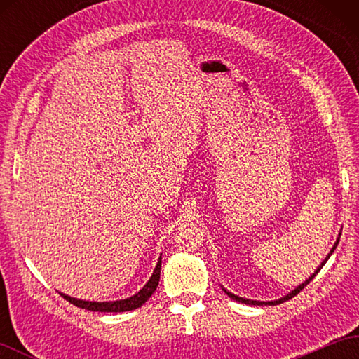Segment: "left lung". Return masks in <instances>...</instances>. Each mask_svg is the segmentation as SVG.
<instances>
[{"label":"left lung","mask_w":359,"mask_h":359,"mask_svg":"<svg viewBox=\"0 0 359 359\" xmlns=\"http://www.w3.org/2000/svg\"><path fill=\"white\" fill-rule=\"evenodd\" d=\"M339 238H341V234H339ZM339 238L337 239V242H334V245H333V248L330 250V253H329V256H327L325 259H324V261L321 262V265H319L318 266V269H316V271L313 273V274H311V276L306 280V282H304V284H301L299 287H297V288H294L293 290V292L292 293H288L287 296H284V297H280V299H278V301H271V302H259V301H251V299H245V297H239V296H236V294H233V293H230V292H226V290L224 288V292L228 294V296H230L231 297V299H234V301H238V302H243V304H248V306H278V304H282V302H285V301H288V299H292V297H294L297 293H299L301 292V290L304 288V287H306L307 284H310V280L311 279H313L315 276H316V274L319 273V270H321L323 269V266H324V264L327 262V259H329L330 256H332V253H333V251H334V248H337L338 247V243H339Z\"/></svg>","instance_id":"obj_1"}]
</instances>
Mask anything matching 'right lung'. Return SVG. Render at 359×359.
<instances>
[{
  "instance_id": "obj_1",
  "label": "right lung",
  "mask_w": 359,
  "mask_h": 359,
  "mask_svg": "<svg viewBox=\"0 0 359 359\" xmlns=\"http://www.w3.org/2000/svg\"><path fill=\"white\" fill-rule=\"evenodd\" d=\"M160 269H162V257L158 259V262L156 265V270L152 273L151 279L148 280V284L144 285L139 293H135L134 296L128 297V299H121V301H114V302H89V301H81V299H75V297L62 294L66 301H69L74 306H77L80 309H86L90 311H129L134 309L142 307L144 302H147L151 294L156 292V288L158 285V279H160Z\"/></svg>"
}]
</instances>
